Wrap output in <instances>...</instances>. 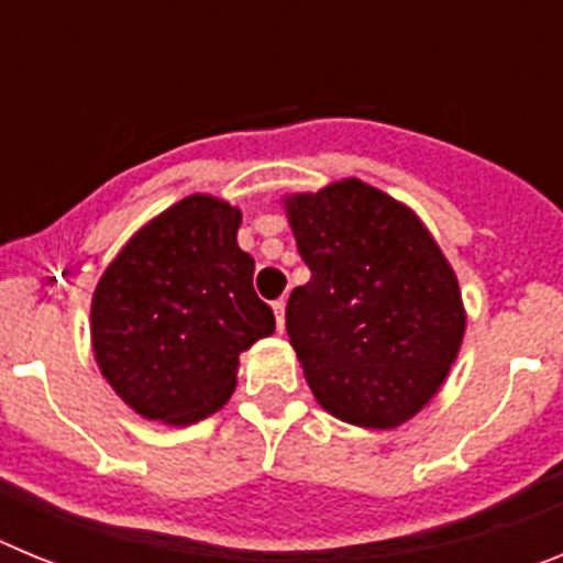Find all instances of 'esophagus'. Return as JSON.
<instances>
[{
	"label": "esophagus",
	"instance_id": "34e87169",
	"mask_svg": "<svg viewBox=\"0 0 563 563\" xmlns=\"http://www.w3.org/2000/svg\"><path fill=\"white\" fill-rule=\"evenodd\" d=\"M273 312H276L278 332H285V298H278V301H273Z\"/></svg>",
	"mask_w": 563,
	"mask_h": 563
}]
</instances>
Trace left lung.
<instances>
[{
	"label": "left lung",
	"mask_w": 563,
	"mask_h": 563,
	"mask_svg": "<svg viewBox=\"0 0 563 563\" xmlns=\"http://www.w3.org/2000/svg\"><path fill=\"white\" fill-rule=\"evenodd\" d=\"M310 282L287 335L338 420L395 429L437 395L465 332L456 276L406 206L361 180L285 200Z\"/></svg>",
	"instance_id": "obj_1"
}]
</instances>
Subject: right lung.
Masks as SVG:
<instances>
[{
  "mask_svg": "<svg viewBox=\"0 0 563 563\" xmlns=\"http://www.w3.org/2000/svg\"><path fill=\"white\" fill-rule=\"evenodd\" d=\"M242 213L191 194L134 233L92 296L103 377L148 420L188 426L236 386L239 352L276 330L236 245Z\"/></svg>",
  "mask_w": 563,
  "mask_h": 563,
  "instance_id": "right-lung-1",
  "label": "right lung"
}]
</instances>
